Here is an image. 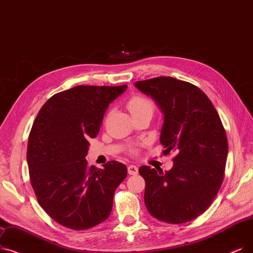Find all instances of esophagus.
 I'll return each mask as SVG.
<instances>
[{
	"label": "esophagus",
	"instance_id": "esophagus-1",
	"mask_svg": "<svg viewBox=\"0 0 253 253\" xmlns=\"http://www.w3.org/2000/svg\"><path fill=\"white\" fill-rule=\"evenodd\" d=\"M137 172H138L137 167L133 166V164H130V166H128V173L129 174H136Z\"/></svg>",
	"mask_w": 253,
	"mask_h": 253
}]
</instances>
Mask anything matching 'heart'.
I'll use <instances>...</instances> for the list:
<instances>
[{
  "instance_id": "obj_1",
  "label": "heart",
  "mask_w": 253,
  "mask_h": 253,
  "mask_svg": "<svg viewBox=\"0 0 253 253\" xmlns=\"http://www.w3.org/2000/svg\"><path fill=\"white\" fill-rule=\"evenodd\" d=\"M127 108L131 116H134L141 113H153V103L146 97L142 96H133L130 98L127 102Z\"/></svg>"
}]
</instances>
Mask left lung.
Here are the masks:
<instances>
[{
	"label": "left lung",
	"mask_w": 253,
	"mask_h": 253,
	"mask_svg": "<svg viewBox=\"0 0 253 253\" xmlns=\"http://www.w3.org/2000/svg\"><path fill=\"white\" fill-rule=\"evenodd\" d=\"M134 85L163 114L159 139L164 151L177 153L166 172L139 168L146 207L158 220L188 222L210 207L223 181L228 146L221 120L207 95L190 83L160 76Z\"/></svg>",
	"instance_id": "obj_1"
}]
</instances>
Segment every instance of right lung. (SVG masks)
Here are the masks:
<instances>
[{
    "label": "right lung",
    "instance_id": "add662e5",
    "mask_svg": "<svg viewBox=\"0 0 253 253\" xmlns=\"http://www.w3.org/2000/svg\"><path fill=\"white\" fill-rule=\"evenodd\" d=\"M127 85H78L53 95L39 111L29 135L27 161L39 205L54 221L71 229L91 228L106 220L114 194L127 168L108 161L87 166L90 137Z\"/></svg>",
    "mask_w": 253,
    "mask_h": 253
}]
</instances>
